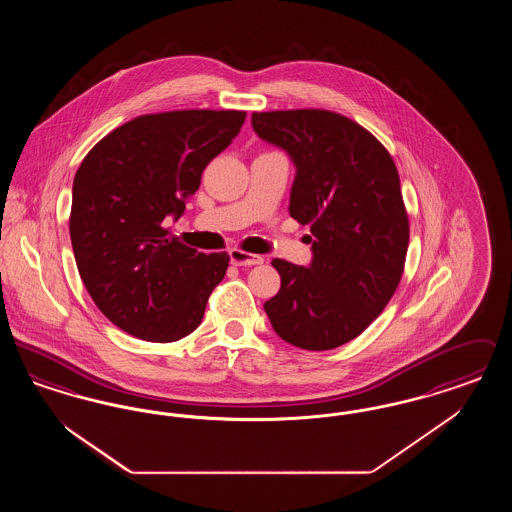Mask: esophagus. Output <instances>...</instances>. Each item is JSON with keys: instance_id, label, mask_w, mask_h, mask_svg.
Segmentation results:
<instances>
[{"instance_id": "34e87169", "label": "esophagus", "mask_w": 512, "mask_h": 512, "mask_svg": "<svg viewBox=\"0 0 512 512\" xmlns=\"http://www.w3.org/2000/svg\"><path fill=\"white\" fill-rule=\"evenodd\" d=\"M230 263L236 267H253V265H261L263 257L247 253L242 249H230Z\"/></svg>"}]
</instances>
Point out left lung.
Instances as JSON below:
<instances>
[{"mask_svg":"<svg viewBox=\"0 0 512 512\" xmlns=\"http://www.w3.org/2000/svg\"><path fill=\"white\" fill-rule=\"evenodd\" d=\"M253 130L297 167L290 215L311 224L313 263L274 259L280 290L265 303L274 332L309 351L357 338L397 290L409 217L390 151L366 128L326 109L253 113Z\"/></svg>","mask_w":512,"mask_h":512,"instance_id":"obj_1","label":"left lung"}]
</instances>
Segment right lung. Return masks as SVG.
<instances>
[{
    "mask_svg": "<svg viewBox=\"0 0 512 512\" xmlns=\"http://www.w3.org/2000/svg\"><path fill=\"white\" fill-rule=\"evenodd\" d=\"M244 121L234 109L142 115L80 163L69 217L76 267L99 311L126 334L167 343L199 326L230 257L182 244L163 220L184 213L201 172Z\"/></svg>",
    "mask_w": 512,
    "mask_h": 512,
    "instance_id": "right-lung-1",
    "label": "right lung"
}]
</instances>
